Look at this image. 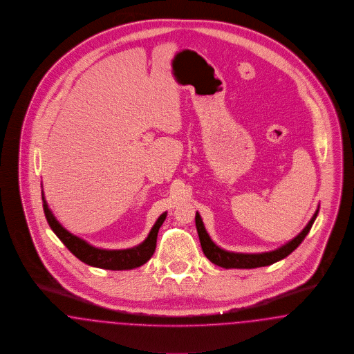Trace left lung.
I'll list each match as a JSON object with an SVG mask.
<instances>
[{
	"label": "left lung",
	"mask_w": 354,
	"mask_h": 354,
	"mask_svg": "<svg viewBox=\"0 0 354 354\" xmlns=\"http://www.w3.org/2000/svg\"><path fill=\"white\" fill-rule=\"evenodd\" d=\"M318 214V207L316 213L313 214L312 220L308 223V225L304 227V230L296 236L292 241L286 242L279 249L272 250V252H265V253H234V252H227L223 250L220 246H217L212 239L209 237L206 229H205L204 223L200 217V213H196V227L197 233L201 242V248L204 252L206 259L212 261L213 263L225 268V269H253V268H260V266H268L272 265L277 261L285 259L289 256L295 249H297L298 245L304 241V239L308 236L312 225L316 220Z\"/></svg>",
	"instance_id": "8db88e82"
}]
</instances>
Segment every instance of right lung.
Instances as JSON below:
<instances>
[{
    "label": "right lung",
    "mask_w": 354,
    "mask_h": 354,
    "mask_svg": "<svg viewBox=\"0 0 354 354\" xmlns=\"http://www.w3.org/2000/svg\"><path fill=\"white\" fill-rule=\"evenodd\" d=\"M42 206H44V213H45V217H46V221L49 223V226L56 233L57 237L75 254L78 260L82 261L84 263L91 265V266H94V268L109 269V270H129V269L138 268V266L144 265L145 262H148L156 250L158 230L167 218V212H165L158 217V220L153 225L145 241L141 242L140 245H137L134 248H129V249L108 250V249L95 248L93 245L88 243L85 240L68 232L61 223H58L56 217L53 216L52 210L48 206L45 196H44V190H42Z\"/></svg>",
    "instance_id": "right-lung-1"
}]
</instances>
